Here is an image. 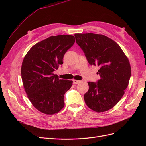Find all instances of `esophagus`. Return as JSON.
Returning a JSON list of instances; mask_svg holds the SVG:
<instances>
[{
	"label": "esophagus",
	"mask_w": 146,
	"mask_h": 146,
	"mask_svg": "<svg viewBox=\"0 0 146 146\" xmlns=\"http://www.w3.org/2000/svg\"><path fill=\"white\" fill-rule=\"evenodd\" d=\"M73 84H74V85H78V84H79V83H80V80H73Z\"/></svg>",
	"instance_id": "1"
}]
</instances>
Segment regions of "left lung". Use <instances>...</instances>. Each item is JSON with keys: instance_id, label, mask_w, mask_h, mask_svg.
Returning <instances> with one entry per match:
<instances>
[{"instance_id": "8db88e82", "label": "left lung", "mask_w": 146, "mask_h": 146, "mask_svg": "<svg viewBox=\"0 0 146 146\" xmlns=\"http://www.w3.org/2000/svg\"><path fill=\"white\" fill-rule=\"evenodd\" d=\"M74 36L88 63L100 67L101 79L97 83L88 82L85 103L96 112L108 111L120 101L128 85L131 74L128 58L116 42L102 34H75Z\"/></svg>"}]
</instances>
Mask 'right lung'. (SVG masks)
<instances>
[{
	"label": "right lung",
	"instance_id": "add662e5",
	"mask_svg": "<svg viewBox=\"0 0 146 146\" xmlns=\"http://www.w3.org/2000/svg\"><path fill=\"white\" fill-rule=\"evenodd\" d=\"M74 42L73 35L50 36L33 45L23 60L21 76L25 92L33 105L44 114H55L64 106V95L73 81L60 79L53 72L63 64L64 54Z\"/></svg>",
	"mask_w": 146,
	"mask_h": 146
}]
</instances>
